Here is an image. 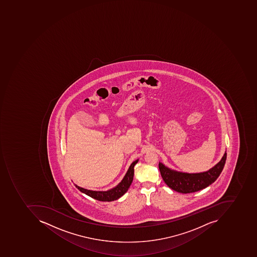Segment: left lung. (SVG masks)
<instances>
[{"mask_svg":"<svg viewBox=\"0 0 257 257\" xmlns=\"http://www.w3.org/2000/svg\"><path fill=\"white\" fill-rule=\"evenodd\" d=\"M226 152L215 166L205 172L196 174L182 173L170 169L159 163L161 177L169 188L180 193H192L209 186L218 178L225 166Z\"/></svg>","mask_w":257,"mask_h":257,"instance_id":"left-lung-1","label":"left lung"}]
</instances>
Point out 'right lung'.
<instances>
[{
	"label": "right lung",
	"instance_id": "obj_1",
	"mask_svg": "<svg viewBox=\"0 0 257 257\" xmlns=\"http://www.w3.org/2000/svg\"><path fill=\"white\" fill-rule=\"evenodd\" d=\"M138 162V160L134 161L130 166L126 175H125L123 179L122 180L120 183L106 191H91V190L85 189V188H80V187L76 185V188L82 192V193L86 194L88 196L91 198H94V199L98 200L100 201H112L114 200L118 199L121 196L124 195L127 191L128 188L131 186L132 183L133 178H134V175H135V166L137 163Z\"/></svg>",
	"mask_w": 257,
	"mask_h": 257
}]
</instances>
